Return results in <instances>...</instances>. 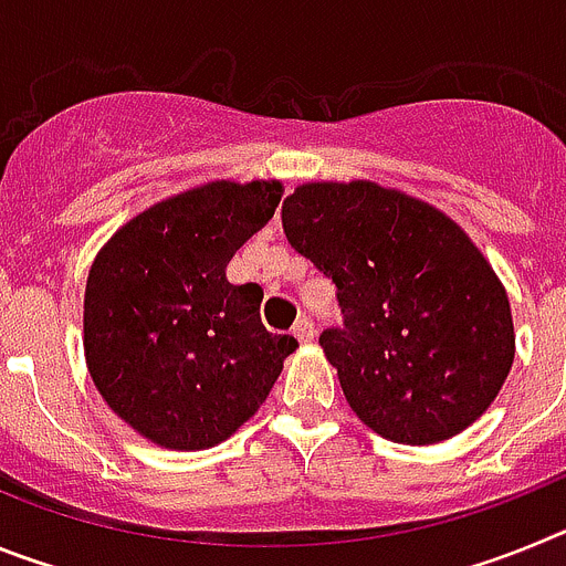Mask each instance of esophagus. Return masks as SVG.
I'll return each instance as SVG.
<instances>
[{"label":"esophagus","mask_w":566,"mask_h":566,"mask_svg":"<svg viewBox=\"0 0 566 566\" xmlns=\"http://www.w3.org/2000/svg\"><path fill=\"white\" fill-rule=\"evenodd\" d=\"M292 334L300 339V343H312L314 334H317V332H314V323H312V319H308V317H300L297 323H294Z\"/></svg>","instance_id":"esophagus-1"}]
</instances>
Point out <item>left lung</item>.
Returning <instances> with one entry per match:
<instances>
[{
	"mask_svg": "<svg viewBox=\"0 0 566 566\" xmlns=\"http://www.w3.org/2000/svg\"><path fill=\"white\" fill-rule=\"evenodd\" d=\"M283 232L337 286L319 334L352 411L399 444L462 433L499 397L516 334L502 280L442 209L374 181H312Z\"/></svg>",
	"mask_w": 566,
	"mask_h": 566,
	"instance_id": "1",
	"label": "left lung"
}]
</instances>
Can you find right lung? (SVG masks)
I'll list each match as a JSON object with an SVG mask.
<instances>
[{
  "label": "right lung",
  "mask_w": 566,
  "mask_h": 566,
  "mask_svg": "<svg viewBox=\"0 0 566 566\" xmlns=\"http://www.w3.org/2000/svg\"><path fill=\"white\" fill-rule=\"evenodd\" d=\"M280 181H209L153 203L96 254L84 289V359L135 433L207 451L266 402L297 348L260 323L263 289L227 263L272 221Z\"/></svg>",
  "instance_id": "obj_1"
}]
</instances>
